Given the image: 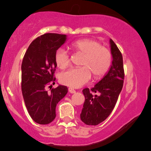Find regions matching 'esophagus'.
Segmentation results:
<instances>
[{"instance_id":"34e87169","label":"esophagus","mask_w":151,"mask_h":151,"mask_svg":"<svg viewBox=\"0 0 151 151\" xmlns=\"http://www.w3.org/2000/svg\"><path fill=\"white\" fill-rule=\"evenodd\" d=\"M68 90H69V91H70V93H74L76 92L75 90H74V89H72V88H69Z\"/></svg>"}]
</instances>
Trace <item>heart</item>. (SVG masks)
Here are the masks:
<instances>
[{
	"instance_id": "heart-1",
	"label": "heart",
	"mask_w": 151,
	"mask_h": 151,
	"mask_svg": "<svg viewBox=\"0 0 151 151\" xmlns=\"http://www.w3.org/2000/svg\"><path fill=\"white\" fill-rule=\"evenodd\" d=\"M71 47L77 53L84 55L80 62L82 66L74 67L60 74V82L64 85L79 88L89 80L91 74L93 78L101 77L110 68L112 62L111 53L98 41L84 38L74 42ZM55 60L60 69L68 67L71 62L70 55L62 48L55 52Z\"/></svg>"
}]
</instances>
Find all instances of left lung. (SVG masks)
Instances as JSON below:
<instances>
[{
	"label": "left lung",
	"instance_id": "obj_1",
	"mask_svg": "<svg viewBox=\"0 0 151 151\" xmlns=\"http://www.w3.org/2000/svg\"><path fill=\"white\" fill-rule=\"evenodd\" d=\"M110 44L113 60L108 73L91 89L82 90L85 100L80 119L86 125H98L106 119L113 111L124 85L122 55L112 40Z\"/></svg>",
	"mask_w": 151,
	"mask_h": 151
}]
</instances>
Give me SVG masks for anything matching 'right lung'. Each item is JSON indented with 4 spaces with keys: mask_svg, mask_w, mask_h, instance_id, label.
<instances>
[{
    "mask_svg": "<svg viewBox=\"0 0 151 151\" xmlns=\"http://www.w3.org/2000/svg\"><path fill=\"white\" fill-rule=\"evenodd\" d=\"M67 40L66 35L45 33L35 39L22 60L21 89L30 117L39 124H48L56 116V106L67 94L66 86L55 84V54ZM47 87L50 88L48 93Z\"/></svg>",
    "mask_w": 151,
    "mask_h": 151,
    "instance_id": "right-lung-1",
    "label": "right lung"
}]
</instances>
